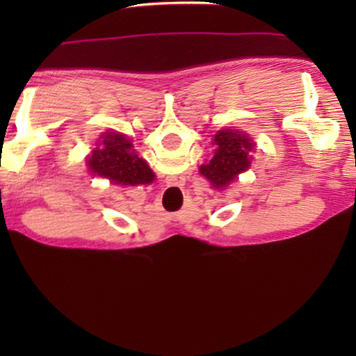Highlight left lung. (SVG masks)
Masks as SVG:
<instances>
[{"label":"left lung","instance_id":"obj_1","mask_svg":"<svg viewBox=\"0 0 356 356\" xmlns=\"http://www.w3.org/2000/svg\"><path fill=\"white\" fill-rule=\"evenodd\" d=\"M213 144L217 147L216 154L211 162L201 165L199 172L212 183V186L225 188L238 175L250 168V154L254 143L243 131L222 129L213 138Z\"/></svg>","mask_w":356,"mask_h":356}]
</instances>
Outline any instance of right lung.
Instances as JSON below:
<instances>
[{"label":"right lung","mask_w":356,"mask_h":356,"mask_svg":"<svg viewBox=\"0 0 356 356\" xmlns=\"http://www.w3.org/2000/svg\"><path fill=\"white\" fill-rule=\"evenodd\" d=\"M102 145L92 150L89 168L99 177L108 178L110 181L124 186L149 184L154 181L155 175L145 160L131 150L133 144L123 134L105 133L102 136Z\"/></svg>","instance_id":"right-lung-1"}]
</instances>
